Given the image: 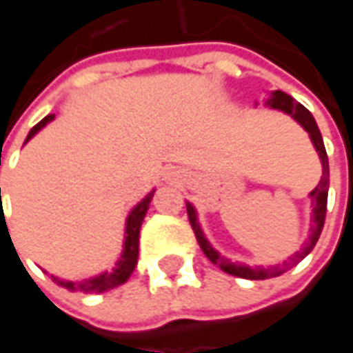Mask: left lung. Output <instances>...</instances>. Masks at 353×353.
Wrapping results in <instances>:
<instances>
[{"label": "left lung", "instance_id": "obj_1", "mask_svg": "<svg viewBox=\"0 0 353 353\" xmlns=\"http://www.w3.org/2000/svg\"><path fill=\"white\" fill-rule=\"evenodd\" d=\"M268 105L272 109H280L283 113H288L295 119L296 123L303 126L304 130L310 134V139L316 151L319 154V161H321V168H323V176L319 179L318 187L310 192L312 196V227H310V236L308 240L304 242V245L301 248V252H296L295 255H291L289 261H283V265H276V266H245V265H234L230 263L229 259L221 257L219 253L215 252L214 248L210 245V242L204 236V232L200 229L199 219H196V212L192 204L187 202V215H189V221H191V227L194 230V236L199 240L200 250L204 252L208 259L212 261L214 265H217L221 268L223 272L232 274V276H238V278H245V280H266V278H274V276H280L285 270H289L291 266H295L296 263L308 255V253L314 250V245L318 242L319 234H321V229H323V223H325V212H327V191H329V159H327V151L325 145H323V138H321V132H319L318 124L314 121V117L308 109L301 105L299 101H295L289 94L281 92V90H274L270 94V98L266 101Z\"/></svg>", "mask_w": 353, "mask_h": 353}]
</instances>
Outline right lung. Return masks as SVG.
Wrapping results in <instances>:
<instances>
[{"instance_id":"1","label":"right lung","mask_w":353,"mask_h":353,"mask_svg":"<svg viewBox=\"0 0 353 353\" xmlns=\"http://www.w3.org/2000/svg\"><path fill=\"white\" fill-rule=\"evenodd\" d=\"M54 119V115H47L43 121L35 124L34 128L28 134L26 141L34 138L37 132L41 130L43 126L47 123H50ZM24 141V143H26ZM154 191H151L147 194L145 199L139 202L138 206L134 208L126 219V236H124V250L121 259L117 261V266L111 270V272H103L96 278H90V280L83 281H68L60 280V278H54L52 276V281H57L58 285L70 289V291H81V293H103V291H109V289L121 285L124 281L130 278V274L134 272V268L138 265V248H139V229H141V221L145 217L147 210H149V204H151V199H153Z\"/></svg>"}]
</instances>
